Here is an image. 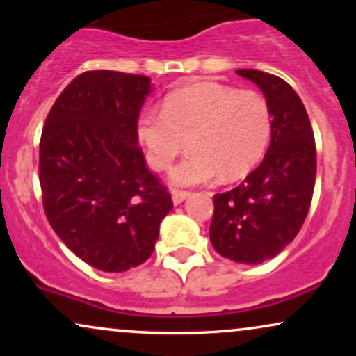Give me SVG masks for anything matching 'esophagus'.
<instances>
[{
  "mask_svg": "<svg viewBox=\"0 0 356 356\" xmlns=\"http://www.w3.org/2000/svg\"><path fill=\"white\" fill-rule=\"evenodd\" d=\"M189 195H191L189 191H177V189H174L172 191V201H174L175 206H177V204H181V202L186 201V199L189 197Z\"/></svg>",
  "mask_w": 356,
  "mask_h": 356,
  "instance_id": "1",
  "label": "esophagus"
}]
</instances>
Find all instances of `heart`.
I'll list each match as a JSON object with an SVG mask.
<instances>
[{
    "instance_id": "1",
    "label": "heart",
    "mask_w": 356,
    "mask_h": 356,
    "mask_svg": "<svg viewBox=\"0 0 356 356\" xmlns=\"http://www.w3.org/2000/svg\"><path fill=\"white\" fill-rule=\"evenodd\" d=\"M273 112L254 90L197 83L165 97L162 110H145L137 138L152 169L167 170L184 145L191 152L174 167L170 181L195 186L248 174L266 154Z\"/></svg>"
}]
</instances>
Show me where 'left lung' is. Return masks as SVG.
Listing matches in <instances>:
<instances>
[{"mask_svg": "<svg viewBox=\"0 0 356 356\" xmlns=\"http://www.w3.org/2000/svg\"><path fill=\"white\" fill-rule=\"evenodd\" d=\"M263 90L273 112V137L263 162L234 189L214 197L209 238L220 256L259 264L296 238L312 206L316 147L298 93L280 76L238 70Z\"/></svg>", "mask_w": 356, "mask_h": 356, "instance_id": "obj_1", "label": "left lung"}]
</instances>
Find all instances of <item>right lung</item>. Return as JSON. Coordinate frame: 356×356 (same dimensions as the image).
I'll use <instances>...</instances> for the list:
<instances>
[{
  "instance_id": "obj_1",
  "label": "right lung",
  "mask_w": 356,
  "mask_h": 356,
  "mask_svg": "<svg viewBox=\"0 0 356 356\" xmlns=\"http://www.w3.org/2000/svg\"><path fill=\"white\" fill-rule=\"evenodd\" d=\"M149 93L145 75L81 73L55 100L40 138L48 222L70 251L105 273L145 263L174 206L138 147L137 120Z\"/></svg>"
}]
</instances>
